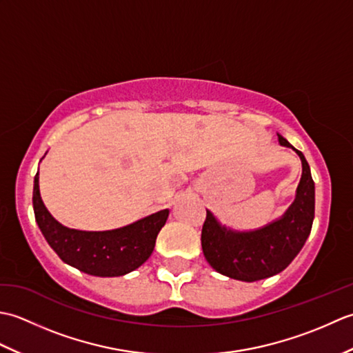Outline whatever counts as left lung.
Returning a JSON list of instances; mask_svg holds the SVG:
<instances>
[{
	"instance_id": "obj_1",
	"label": "left lung",
	"mask_w": 353,
	"mask_h": 353,
	"mask_svg": "<svg viewBox=\"0 0 353 353\" xmlns=\"http://www.w3.org/2000/svg\"><path fill=\"white\" fill-rule=\"evenodd\" d=\"M279 144L292 148L302 161V177L296 199L279 219L254 230H234L215 219L206 209L201 229V249L215 272L230 279L254 282L267 279L287 268L302 250L311 234L316 209V188L310 165L299 152L277 134Z\"/></svg>"
}]
</instances>
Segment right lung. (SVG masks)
<instances>
[{"mask_svg": "<svg viewBox=\"0 0 353 353\" xmlns=\"http://www.w3.org/2000/svg\"><path fill=\"white\" fill-rule=\"evenodd\" d=\"M33 209L37 226L59 258L80 272L100 277L124 276L144 264L170 214L163 209L112 230L70 229L45 208L39 192V172L34 176Z\"/></svg>", "mask_w": 353, "mask_h": 353, "instance_id": "add662e5", "label": "right lung"}]
</instances>
